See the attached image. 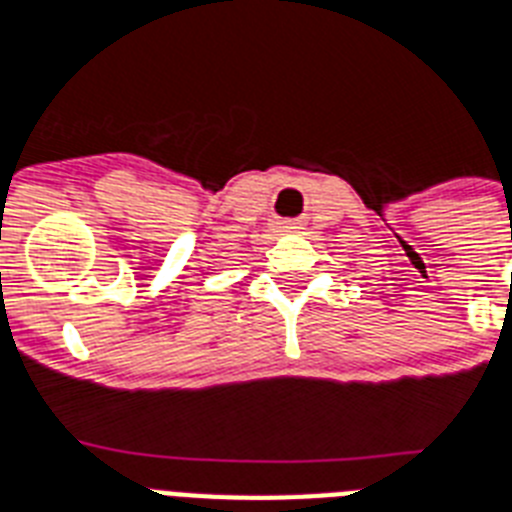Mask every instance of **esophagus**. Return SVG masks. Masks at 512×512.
Masks as SVG:
<instances>
[{
    "label": "esophagus",
    "instance_id": "34e87169",
    "mask_svg": "<svg viewBox=\"0 0 512 512\" xmlns=\"http://www.w3.org/2000/svg\"><path fill=\"white\" fill-rule=\"evenodd\" d=\"M278 228H284V231H289V228H299V226H294V223H281V226Z\"/></svg>",
    "mask_w": 512,
    "mask_h": 512
}]
</instances>
